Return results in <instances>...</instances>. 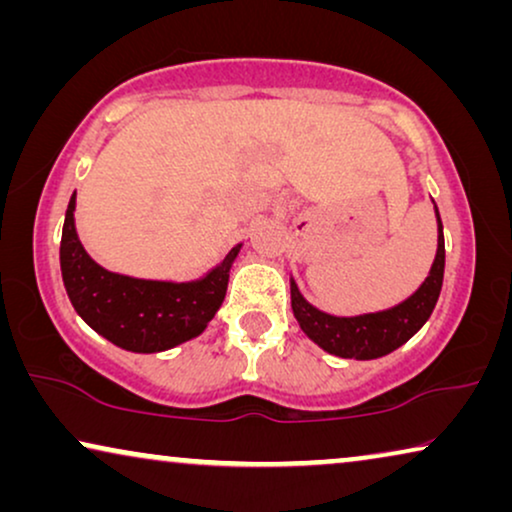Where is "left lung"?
<instances>
[{
	"label": "left lung",
	"instance_id": "left-lung-1",
	"mask_svg": "<svg viewBox=\"0 0 512 512\" xmlns=\"http://www.w3.org/2000/svg\"><path fill=\"white\" fill-rule=\"evenodd\" d=\"M433 202V200H431ZM438 249L433 258L429 277L419 284V289L394 307L380 312L356 314V317H335V314L321 312L319 307L307 303L300 293L296 279L291 277V310L296 317L300 331L319 345L324 352L340 356V359L370 361L387 356L405 345L426 321H429L433 307L438 303L440 289H443L445 275V237L443 221H440L438 207Z\"/></svg>",
	"mask_w": 512,
	"mask_h": 512
}]
</instances>
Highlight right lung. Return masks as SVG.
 Instances as JSON below:
<instances>
[{
    "instance_id": "1",
    "label": "right lung",
    "mask_w": 512,
    "mask_h": 512,
    "mask_svg": "<svg viewBox=\"0 0 512 512\" xmlns=\"http://www.w3.org/2000/svg\"><path fill=\"white\" fill-rule=\"evenodd\" d=\"M76 191L60 242L62 284L76 314L104 340L135 354L165 352L205 331L226 298L230 268L242 242L212 270L188 282L142 279L95 263L76 233Z\"/></svg>"
}]
</instances>
